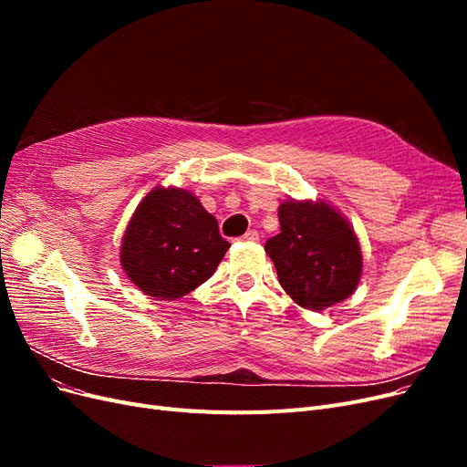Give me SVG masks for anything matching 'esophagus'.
Segmentation results:
<instances>
[{"mask_svg":"<svg viewBox=\"0 0 467 467\" xmlns=\"http://www.w3.org/2000/svg\"><path fill=\"white\" fill-rule=\"evenodd\" d=\"M239 242H259V234L255 230H249L247 234L239 237Z\"/></svg>","mask_w":467,"mask_h":467,"instance_id":"34e87169","label":"esophagus"}]
</instances>
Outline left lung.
Returning a JSON list of instances; mask_svg holds the SVG:
<instances>
[{
	"instance_id": "obj_1",
	"label": "left lung",
	"mask_w": 467,
	"mask_h": 467,
	"mask_svg": "<svg viewBox=\"0 0 467 467\" xmlns=\"http://www.w3.org/2000/svg\"><path fill=\"white\" fill-rule=\"evenodd\" d=\"M278 220L280 234L268 239L265 251L290 298L314 312L347 300L362 275L352 225L323 201L282 202Z\"/></svg>"
}]
</instances>
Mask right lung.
Segmentation results:
<instances>
[{
    "label": "right lung",
    "instance_id": "1",
    "mask_svg": "<svg viewBox=\"0 0 467 467\" xmlns=\"http://www.w3.org/2000/svg\"><path fill=\"white\" fill-rule=\"evenodd\" d=\"M228 249L218 220L192 192L155 187L124 232L120 263L144 294L177 300L214 275Z\"/></svg>",
    "mask_w": 467,
    "mask_h": 467
}]
</instances>
